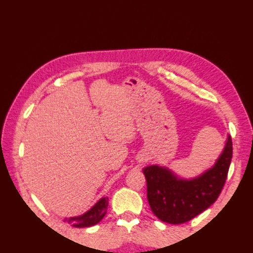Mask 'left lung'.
Masks as SVG:
<instances>
[{
    "label": "left lung",
    "instance_id": "obj_1",
    "mask_svg": "<svg viewBox=\"0 0 253 253\" xmlns=\"http://www.w3.org/2000/svg\"><path fill=\"white\" fill-rule=\"evenodd\" d=\"M231 158L232 142L228 135L214 166L192 179L179 176L168 167L143 168L147 199L153 214L168 224L179 225L209 209L224 187Z\"/></svg>",
    "mask_w": 253,
    "mask_h": 253
}]
</instances>
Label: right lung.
Masks as SVG:
<instances>
[{
    "mask_svg": "<svg viewBox=\"0 0 253 253\" xmlns=\"http://www.w3.org/2000/svg\"><path fill=\"white\" fill-rule=\"evenodd\" d=\"M108 206V197H102L94 204L90 210L84 212L80 216L70 217V218H64V221L70 224L77 228H84V227H91L100 222L104 216L106 215Z\"/></svg>",
    "mask_w": 253,
    "mask_h": 253,
    "instance_id": "right-lung-1",
    "label": "right lung"
}]
</instances>
